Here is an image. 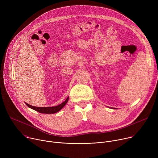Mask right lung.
<instances>
[{
  "label": "right lung",
  "mask_w": 158,
  "mask_h": 158,
  "mask_svg": "<svg viewBox=\"0 0 158 158\" xmlns=\"http://www.w3.org/2000/svg\"><path fill=\"white\" fill-rule=\"evenodd\" d=\"M68 100H69V97L66 99V100L64 102H63L60 104H59V105H58L57 106H54V107H35V106H32L31 105H29V104H28L27 103H26V105L29 107H30V108H31V109H34V110L40 112V113L54 114V113H56V112L59 111L66 104V103L67 102V101H68Z\"/></svg>",
  "instance_id": "add662e5"
}]
</instances>
